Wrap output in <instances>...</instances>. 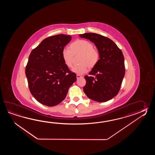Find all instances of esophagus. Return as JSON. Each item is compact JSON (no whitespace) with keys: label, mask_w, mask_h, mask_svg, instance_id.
Returning <instances> with one entry per match:
<instances>
[{"label":"esophagus","mask_w":155,"mask_h":155,"mask_svg":"<svg viewBox=\"0 0 155 155\" xmlns=\"http://www.w3.org/2000/svg\"><path fill=\"white\" fill-rule=\"evenodd\" d=\"M82 76L81 75H76V78L77 79H80V78H82Z\"/></svg>","instance_id":"1"}]
</instances>
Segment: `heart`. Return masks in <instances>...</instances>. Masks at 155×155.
<instances>
[{
  "label": "heart",
  "mask_w": 155,
  "mask_h": 155,
  "mask_svg": "<svg viewBox=\"0 0 155 155\" xmlns=\"http://www.w3.org/2000/svg\"><path fill=\"white\" fill-rule=\"evenodd\" d=\"M78 55H79L78 62L80 64L71 69L78 75L86 73L89 68H94L100 59L99 51L93 47L92 43L86 40H76L70 44L68 48H64L61 51L62 59L68 68L72 66L74 56Z\"/></svg>",
  "instance_id": "1"
}]
</instances>
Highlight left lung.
<instances>
[{
  "label": "left lung",
  "instance_id": "left-lung-1",
  "mask_svg": "<svg viewBox=\"0 0 155 155\" xmlns=\"http://www.w3.org/2000/svg\"><path fill=\"white\" fill-rule=\"evenodd\" d=\"M94 43L100 54L97 64L85 75L84 91L94 101L106 102L117 95L125 74L124 57L112 40L96 33L80 34Z\"/></svg>",
  "mask_w": 155,
  "mask_h": 155
}]
</instances>
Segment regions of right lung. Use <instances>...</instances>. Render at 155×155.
<instances>
[{
    "label": "right lung",
    "instance_id": "1",
    "mask_svg": "<svg viewBox=\"0 0 155 155\" xmlns=\"http://www.w3.org/2000/svg\"><path fill=\"white\" fill-rule=\"evenodd\" d=\"M71 36L58 34L43 40L29 56L25 74L30 91L44 105H57L66 97L76 80V74L65 65L61 51Z\"/></svg>",
    "mask_w": 155,
    "mask_h": 155
}]
</instances>
